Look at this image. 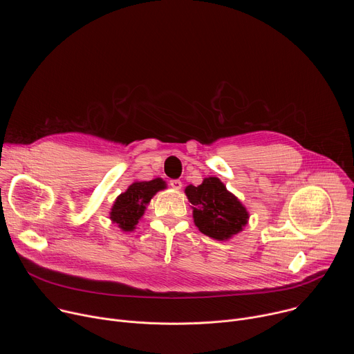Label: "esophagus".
<instances>
[{
  "label": "esophagus",
  "instance_id": "1",
  "mask_svg": "<svg viewBox=\"0 0 354 354\" xmlns=\"http://www.w3.org/2000/svg\"><path fill=\"white\" fill-rule=\"evenodd\" d=\"M169 185H171V187H174L175 190H179V189L182 187V182H180L179 179H172V180H169Z\"/></svg>",
  "mask_w": 354,
  "mask_h": 354
}]
</instances>
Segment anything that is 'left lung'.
I'll return each mask as SVG.
<instances>
[{
    "mask_svg": "<svg viewBox=\"0 0 354 354\" xmlns=\"http://www.w3.org/2000/svg\"><path fill=\"white\" fill-rule=\"evenodd\" d=\"M185 193L192 203L196 227L213 239L227 241L248 224L249 213L218 178H206L198 186L189 185Z\"/></svg>",
    "mask_w": 354,
    "mask_h": 354,
    "instance_id": "left-lung-1",
    "label": "left lung"
}]
</instances>
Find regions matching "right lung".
Listing matches in <instances>:
<instances>
[{"label": "right lung", "mask_w": 354, "mask_h": 354, "mask_svg": "<svg viewBox=\"0 0 354 354\" xmlns=\"http://www.w3.org/2000/svg\"><path fill=\"white\" fill-rule=\"evenodd\" d=\"M167 187L165 180L161 178H156L153 180L134 182L127 190L119 194L111 210V220L113 224L122 231H133L138 224V220L142 217L147 205L154 194Z\"/></svg>", "instance_id": "add662e5"}]
</instances>
